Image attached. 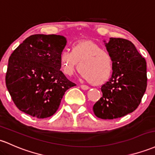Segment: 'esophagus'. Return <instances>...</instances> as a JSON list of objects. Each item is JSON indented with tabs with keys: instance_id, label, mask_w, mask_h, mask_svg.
Returning a JSON list of instances; mask_svg holds the SVG:
<instances>
[{
	"instance_id": "1",
	"label": "esophagus",
	"mask_w": 155,
	"mask_h": 155,
	"mask_svg": "<svg viewBox=\"0 0 155 155\" xmlns=\"http://www.w3.org/2000/svg\"><path fill=\"white\" fill-rule=\"evenodd\" d=\"M81 87V88L82 90H84V91H87V90H88L89 89V87L88 86H87V85H84V84H81V85L80 86Z\"/></svg>"
}]
</instances>
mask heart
<instances>
[{
    "label": "heart",
    "instance_id": "heart-1",
    "mask_svg": "<svg viewBox=\"0 0 155 155\" xmlns=\"http://www.w3.org/2000/svg\"><path fill=\"white\" fill-rule=\"evenodd\" d=\"M59 63L63 74L68 76L74 74L79 64L81 77L93 84L106 81L113 69L110 52L93 41L79 42L73 45L71 51H63L59 55Z\"/></svg>",
    "mask_w": 155,
    "mask_h": 155
}]
</instances>
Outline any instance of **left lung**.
Listing matches in <instances>:
<instances>
[{
    "label": "left lung",
    "instance_id": "obj_1",
    "mask_svg": "<svg viewBox=\"0 0 155 155\" xmlns=\"http://www.w3.org/2000/svg\"><path fill=\"white\" fill-rule=\"evenodd\" d=\"M104 42L113 57V74L101 87L103 96L93 109L99 118H118L140 104L147 86V62L129 40L111 37Z\"/></svg>",
    "mask_w": 155,
    "mask_h": 155
}]
</instances>
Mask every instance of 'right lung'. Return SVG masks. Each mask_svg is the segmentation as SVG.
<instances>
[{
  "label": "right lung",
  "instance_id": "obj_1",
  "mask_svg": "<svg viewBox=\"0 0 155 155\" xmlns=\"http://www.w3.org/2000/svg\"><path fill=\"white\" fill-rule=\"evenodd\" d=\"M66 44L62 35H34L11 54L6 85L20 111L38 118L51 116L65 91L76 86L60 71L59 55Z\"/></svg>",
  "mask_w": 155,
  "mask_h": 155
}]
</instances>
